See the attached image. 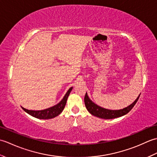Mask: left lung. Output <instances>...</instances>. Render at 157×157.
<instances>
[{
	"instance_id": "1",
	"label": "left lung",
	"mask_w": 157,
	"mask_h": 157,
	"mask_svg": "<svg viewBox=\"0 0 157 157\" xmlns=\"http://www.w3.org/2000/svg\"><path fill=\"white\" fill-rule=\"evenodd\" d=\"M140 94L138 97L136 98V101L132 103V105L128 106V107L124 108L121 110H116V111H113V110H109L104 108H102L101 106L96 105L94 102H92L88 96L87 95V93H86L85 97H84V103L86 105V107L88 111L90 113H91L92 115L97 117L99 118L105 119H114L117 117H119L123 115H125L127 113H128L132 108L134 107L136 103L137 102L138 100L140 97Z\"/></svg>"
}]
</instances>
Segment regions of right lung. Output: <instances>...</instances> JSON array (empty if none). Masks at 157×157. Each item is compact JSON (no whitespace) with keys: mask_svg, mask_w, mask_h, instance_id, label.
<instances>
[{"mask_svg":"<svg viewBox=\"0 0 157 157\" xmlns=\"http://www.w3.org/2000/svg\"><path fill=\"white\" fill-rule=\"evenodd\" d=\"M71 90L72 88H70L69 89V90L67 92L66 94L65 95L64 98H63L62 101L60 102L59 104L54 106H52L51 108L42 110V111H31V110H28L23 107L22 109L24 110L26 113H28L29 115L34 117L36 118L41 119H48L54 118L55 117L59 115L60 113L63 111V110L64 109L66 105L67 100V98L70 94V92L71 91Z\"/></svg>","mask_w":157,"mask_h":157,"instance_id":"add662e5","label":"right lung"}]
</instances>
